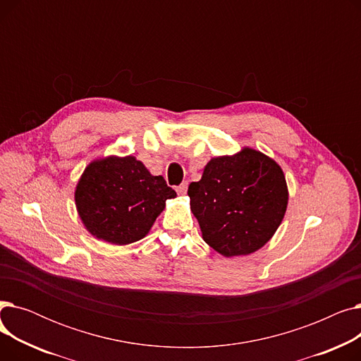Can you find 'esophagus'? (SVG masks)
Wrapping results in <instances>:
<instances>
[{"label":"esophagus","mask_w":361,"mask_h":361,"mask_svg":"<svg viewBox=\"0 0 361 361\" xmlns=\"http://www.w3.org/2000/svg\"><path fill=\"white\" fill-rule=\"evenodd\" d=\"M187 188H188V184H187V183H183L181 185L177 187V193H178V195H185V193H187Z\"/></svg>","instance_id":"1"}]
</instances>
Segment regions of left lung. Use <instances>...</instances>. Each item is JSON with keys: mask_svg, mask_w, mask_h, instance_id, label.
I'll return each mask as SVG.
<instances>
[{"mask_svg": "<svg viewBox=\"0 0 361 361\" xmlns=\"http://www.w3.org/2000/svg\"><path fill=\"white\" fill-rule=\"evenodd\" d=\"M187 193L202 238L225 257L262 249L276 233L288 204L282 168L249 146L212 158Z\"/></svg>", "mask_w": 361, "mask_h": 361, "instance_id": "1", "label": "left lung"}]
</instances>
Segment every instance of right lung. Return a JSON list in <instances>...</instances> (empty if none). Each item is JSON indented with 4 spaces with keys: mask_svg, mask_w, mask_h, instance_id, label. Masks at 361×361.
<instances>
[{
    "mask_svg": "<svg viewBox=\"0 0 361 361\" xmlns=\"http://www.w3.org/2000/svg\"><path fill=\"white\" fill-rule=\"evenodd\" d=\"M177 193L162 176H152L136 157L93 159L74 190L85 228L98 240L126 245L142 240Z\"/></svg>",
    "mask_w": 361,
    "mask_h": 361,
    "instance_id": "right-lung-1",
    "label": "right lung"
}]
</instances>
